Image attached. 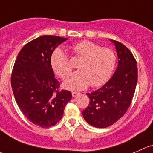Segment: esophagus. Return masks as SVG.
<instances>
[{
	"label": "esophagus",
	"instance_id": "esophagus-1",
	"mask_svg": "<svg viewBox=\"0 0 153 153\" xmlns=\"http://www.w3.org/2000/svg\"><path fill=\"white\" fill-rule=\"evenodd\" d=\"M79 94H80V93L76 92V91H72V97H76V96H78Z\"/></svg>",
	"mask_w": 153,
	"mask_h": 153
}]
</instances>
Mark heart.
Instances as JSON below:
<instances>
[{
	"label": "heart",
	"mask_w": 153,
	"mask_h": 153,
	"mask_svg": "<svg viewBox=\"0 0 153 153\" xmlns=\"http://www.w3.org/2000/svg\"><path fill=\"white\" fill-rule=\"evenodd\" d=\"M75 57L81 59L78 65L79 71L71 74L64 82V88L79 91L91 84L98 87L112 76L117 64V55L113 49L102 48L89 40H83L72 46ZM51 64L54 72L62 79L67 78L72 70L68 56L60 49L53 53Z\"/></svg>",
	"instance_id": "obj_1"
}]
</instances>
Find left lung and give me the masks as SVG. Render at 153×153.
<instances>
[{"label": "left lung", "instance_id": "8db88e82", "mask_svg": "<svg viewBox=\"0 0 153 153\" xmlns=\"http://www.w3.org/2000/svg\"><path fill=\"white\" fill-rule=\"evenodd\" d=\"M119 58L118 67L100 89L87 93L89 105L83 111L84 120L91 126L105 128L123 117L131 105L138 78L137 62L123 43L112 40Z\"/></svg>", "mask_w": 153, "mask_h": 153}]
</instances>
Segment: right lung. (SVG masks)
<instances>
[{"label":"right lung","instance_id":"1","mask_svg":"<svg viewBox=\"0 0 153 153\" xmlns=\"http://www.w3.org/2000/svg\"><path fill=\"white\" fill-rule=\"evenodd\" d=\"M67 39L45 35L22 47L11 75V84L17 104L25 117L41 128H50L63 117L72 93L60 89L51 58L59 45Z\"/></svg>","mask_w":153,"mask_h":153}]
</instances>
